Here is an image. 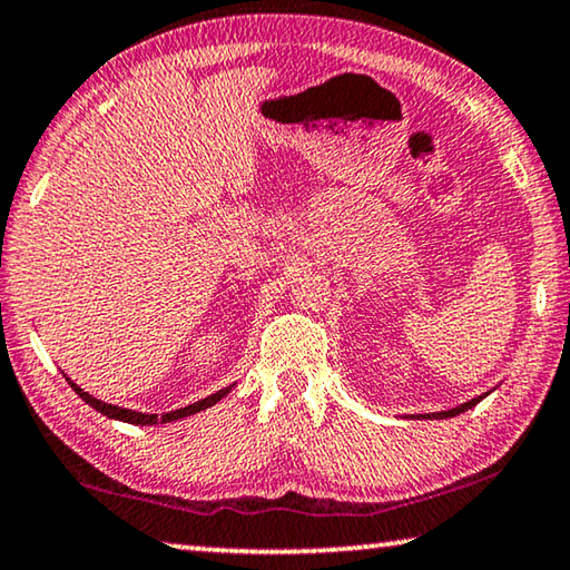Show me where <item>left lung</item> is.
Returning a JSON list of instances; mask_svg holds the SVG:
<instances>
[{"instance_id": "left-lung-1", "label": "left lung", "mask_w": 570, "mask_h": 570, "mask_svg": "<svg viewBox=\"0 0 570 570\" xmlns=\"http://www.w3.org/2000/svg\"><path fill=\"white\" fill-rule=\"evenodd\" d=\"M487 395V393H484ZM484 395H476V399H472V401H466V403H462V405H456V409H449V411H439V413H423V415H419V419H451V415H459V413H464V411H469V409H474L476 403H480Z\"/></svg>"}]
</instances>
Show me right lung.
Returning <instances> with one entry per match:
<instances>
[{"mask_svg":"<svg viewBox=\"0 0 570 570\" xmlns=\"http://www.w3.org/2000/svg\"><path fill=\"white\" fill-rule=\"evenodd\" d=\"M66 381H68L70 387H73V391L80 395V399H83V401L90 405V409H96L98 413H104L106 419H116V421H124V423H134V426H155V423H169V421L185 419V415L200 413V411H205V409H210V405H215V403H218L220 399H225V395H228V393L233 391V385H228V387H223V391H218V393L207 395V399H203V401L189 403V405H185V409L169 411V413H165V415H161V419H159L157 413H139V411L121 409V405H111V403L98 401V399H94V395H88V393L83 391V387L70 381V377H66Z\"/></svg>","mask_w":570,"mask_h":570,"instance_id":"obj_1","label":"right lung"}]
</instances>
